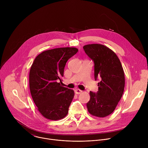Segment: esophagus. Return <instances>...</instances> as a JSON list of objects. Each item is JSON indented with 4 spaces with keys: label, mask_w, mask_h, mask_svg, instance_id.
<instances>
[{
    "label": "esophagus",
    "mask_w": 148,
    "mask_h": 148,
    "mask_svg": "<svg viewBox=\"0 0 148 148\" xmlns=\"http://www.w3.org/2000/svg\"><path fill=\"white\" fill-rule=\"evenodd\" d=\"M74 92L76 94H80L82 92V91L79 90V89H76V90H74Z\"/></svg>",
    "instance_id": "1"
}]
</instances>
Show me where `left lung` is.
Masks as SVG:
<instances>
[{
  "instance_id": "8db88e82",
  "label": "left lung",
  "mask_w": 148,
  "mask_h": 148,
  "mask_svg": "<svg viewBox=\"0 0 148 148\" xmlns=\"http://www.w3.org/2000/svg\"><path fill=\"white\" fill-rule=\"evenodd\" d=\"M87 55L94 61L95 79H99L98 91H90L87 103L89 113L103 118L114 112L125 87V75L122 64L116 54L100 44L84 46Z\"/></svg>"
}]
</instances>
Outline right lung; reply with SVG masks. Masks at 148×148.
<instances>
[{
    "instance_id": "right-lung-1",
    "label": "right lung",
    "mask_w": 148,
    "mask_h": 148,
    "mask_svg": "<svg viewBox=\"0 0 148 148\" xmlns=\"http://www.w3.org/2000/svg\"><path fill=\"white\" fill-rule=\"evenodd\" d=\"M78 50L61 47L39 54L29 73L30 93L37 110L45 118L57 121L64 118L74 96L73 90L61 86L67 61Z\"/></svg>"
}]
</instances>
